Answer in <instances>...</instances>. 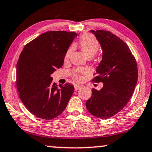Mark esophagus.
<instances>
[{
    "mask_svg": "<svg viewBox=\"0 0 152 152\" xmlns=\"http://www.w3.org/2000/svg\"><path fill=\"white\" fill-rule=\"evenodd\" d=\"M81 88V86H79V85H74V89L75 90H78V89H80V88Z\"/></svg>",
    "mask_w": 152,
    "mask_h": 152,
    "instance_id": "obj_1",
    "label": "esophagus"
}]
</instances>
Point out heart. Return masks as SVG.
I'll return each instance as SVG.
<instances>
[{
	"label": "heart",
	"mask_w": 152,
	"mask_h": 152,
	"mask_svg": "<svg viewBox=\"0 0 152 152\" xmlns=\"http://www.w3.org/2000/svg\"><path fill=\"white\" fill-rule=\"evenodd\" d=\"M80 46L83 53L86 55V57H93L97 54L99 50V45L98 41L95 37L89 34H86L80 38ZM72 50V48H70L66 52L65 55V59H67L69 57L71 52ZM85 71L83 69H77L75 70L73 72V76L76 80H80L82 79V74H84Z\"/></svg>",
	"instance_id": "heart-1"
}]
</instances>
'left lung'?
I'll return each instance as SVG.
<instances>
[{"label":"left lung","instance_id":"1","mask_svg":"<svg viewBox=\"0 0 152 152\" xmlns=\"http://www.w3.org/2000/svg\"><path fill=\"white\" fill-rule=\"evenodd\" d=\"M102 50L95 82H102L100 90L93 88L86 106L93 116L111 118L127 104L137 82V62L127 44L108 31H90Z\"/></svg>","mask_w":152,"mask_h":152}]
</instances>
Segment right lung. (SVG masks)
Listing matches in <instances>:
<instances>
[{
	"label": "right lung",
	"mask_w": 152,
	"mask_h": 152,
	"mask_svg": "<svg viewBox=\"0 0 152 152\" xmlns=\"http://www.w3.org/2000/svg\"><path fill=\"white\" fill-rule=\"evenodd\" d=\"M77 34L45 32L26 44L17 64V88L26 109L39 118L51 120L64 111L74 90L70 83L59 88L51 74L62 67Z\"/></svg>",
	"instance_id": "1"
}]
</instances>
